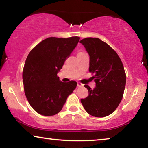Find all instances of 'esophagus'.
I'll return each instance as SVG.
<instances>
[{"mask_svg": "<svg viewBox=\"0 0 148 148\" xmlns=\"http://www.w3.org/2000/svg\"><path fill=\"white\" fill-rule=\"evenodd\" d=\"M77 87H83L84 85L80 83V82H77Z\"/></svg>", "mask_w": 148, "mask_h": 148, "instance_id": "obj_1", "label": "esophagus"}]
</instances>
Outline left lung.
I'll use <instances>...</instances> for the list:
<instances>
[{
	"label": "left lung",
	"mask_w": 148,
	"mask_h": 148,
	"mask_svg": "<svg viewBox=\"0 0 148 148\" xmlns=\"http://www.w3.org/2000/svg\"><path fill=\"white\" fill-rule=\"evenodd\" d=\"M89 56V72L96 86L87 85L89 95L81 102L89 114L94 117L109 116L121 102L126 84V74L118 55L108 44L97 38L80 40Z\"/></svg>",
	"instance_id": "8db88e82"
}]
</instances>
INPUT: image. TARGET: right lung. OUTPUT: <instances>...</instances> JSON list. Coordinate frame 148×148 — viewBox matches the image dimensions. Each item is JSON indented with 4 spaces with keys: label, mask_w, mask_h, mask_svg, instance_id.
Wrapping results in <instances>:
<instances>
[{
    "label": "right lung",
    "mask_w": 148,
    "mask_h": 148,
    "mask_svg": "<svg viewBox=\"0 0 148 148\" xmlns=\"http://www.w3.org/2000/svg\"><path fill=\"white\" fill-rule=\"evenodd\" d=\"M79 38L49 37L29 53L23 71L24 91L30 105L37 113L45 116L58 114L76 89V82H62L57 73Z\"/></svg>",
    "instance_id": "add662e5"
}]
</instances>
